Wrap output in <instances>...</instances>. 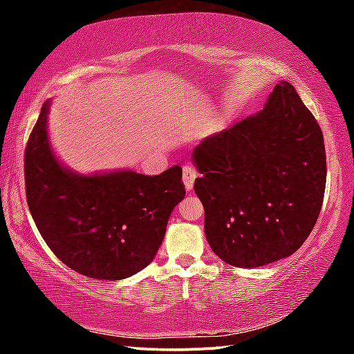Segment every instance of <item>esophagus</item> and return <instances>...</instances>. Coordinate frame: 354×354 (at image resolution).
Returning <instances> with one entry per match:
<instances>
[{"mask_svg": "<svg viewBox=\"0 0 354 354\" xmlns=\"http://www.w3.org/2000/svg\"><path fill=\"white\" fill-rule=\"evenodd\" d=\"M195 178H196V170L195 167L192 165H185L184 170H183V183L185 185V189L189 192L194 189V183H195Z\"/></svg>", "mask_w": 354, "mask_h": 354, "instance_id": "34e87169", "label": "esophagus"}]
</instances>
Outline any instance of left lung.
<instances>
[{
	"label": "left lung",
	"mask_w": 354,
	"mask_h": 354,
	"mask_svg": "<svg viewBox=\"0 0 354 354\" xmlns=\"http://www.w3.org/2000/svg\"><path fill=\"white\" fill-rule=\"evenodd\" d=\"M192 160L206 239L223 262L267 266L310 234L325 195V142L290 82L279 81L259 112L203 140Z\"/></svg>",
	"instance_id": "obj_1"
}]
</instances>
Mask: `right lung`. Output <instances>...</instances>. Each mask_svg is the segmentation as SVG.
<instances>
[{
  "label": "right lung",
  "mask_w": 354,
  "mask_h": 354,
  "mask_svg": "<svg viewBox=\"0 0 354 354\" xmlns=\"http://www.w3.org/2000/svg\"><path fill=\"white\" fill-rule=\"evenodd\" d=\"M51 101L41 107L25 153L29 212L65 266L118 281L151 263L171 211L185 196L178 165L160 175L134 170L84 175L64 165L48 136Z\"/></svg>",
  "instance_id": "add662e5"
}]
</instances>
